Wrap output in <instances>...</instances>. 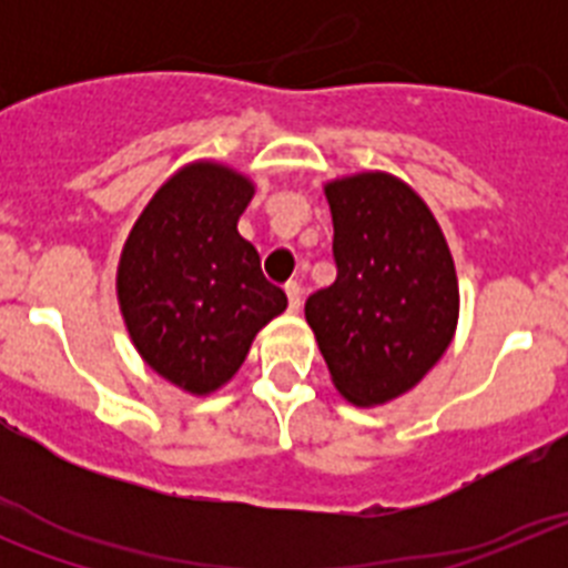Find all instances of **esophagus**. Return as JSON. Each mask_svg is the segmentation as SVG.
Wrapping results in <instances>:
<instances>
[{"label":"esophagus","instance_id":"esophagus-1","mask_svg":"<svg viewBox=\"0 0 568 568\" xmlns=\"http://www.w3.org/2000/svg\"><path fill=\"white\" fill-rule=\"evenodd\" d=\"M284 293H287L290 310H293V313H298L301 310V284L298 281H287V284H284Z\"/></svg>","mask_w":568,"mask_h":568}]
</instances>
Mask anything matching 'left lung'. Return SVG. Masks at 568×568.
<instances>
[{"label": "left lung", "instance_id": "left-lung-1", "mask_svg": "<svg viewBox=\"0 0 568 568\" xmlns=\"http://www.w3.org/2000/svg\"><path fill=\"white\" fill-rule=\"evenodd\" d=\"M335 281L304 304L338 393L386 404L424 378L458 324V278L429 207L386 173L327 187Z\"/></svg>", "mask_w": 568, "mask_h": 568}]
</instances>
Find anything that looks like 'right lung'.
I'll use <instances>...</instances> for the list:
<instances>
[{
  "label": "right lung",
  "instance_id": "right-lung-1",
  "mask_svg": "<svg viewBox=\"0 0 568 568\" xmlns=\"http://www.w3.org/2000/svg\"><path fill=\"white\" fill-rule=\"evenodd\" d=\"M250 199L244 175L190 164L153 195L124 244L119 304L130 338L187 393H213L233 378L255 333L287 307L235 230Z\"/></svg>",
  "mask_w": 568,
  "mask_h": 568
}]
</instances>
